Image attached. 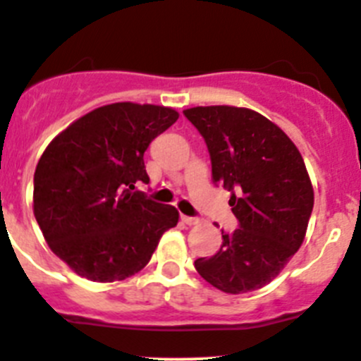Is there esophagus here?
<instances>
[{
	"label": "esophagus",
	"mask_w": 361,
	"mask_h": 361,
	"mask_svg": "<svg viewBox=\"0 0 361 361\" xmlns=\"http://www.w3.org/2000/svg\"><path fill=\"white\" fill-rule=\"evenodd\" d=\"M182 223L189 224V226H192V224H198L200 223V217H191V216H180Z\"/></svg>",
	"instance_id": "1"
}]
</instances>
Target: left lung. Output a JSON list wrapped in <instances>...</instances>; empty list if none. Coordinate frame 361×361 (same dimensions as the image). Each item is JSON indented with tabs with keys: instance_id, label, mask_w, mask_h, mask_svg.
<instances>
[{
	"instance_id": "obj_1",
	"label": "left lung",
	"mask_w": 361,
	"mask_h": 361,
	"mask_svg": "<svg viewBox=\"0 0 361 361\" xmlns=\"http://www.w3.org/2000/svg\"><path fill=\"white\" fill-rule=\"evenodd\" d=\"M205 140L212 180L231 191L238 221L221 249L198 258L200 276L224 293L255 291L279 276L305 237L314 191L297 145L262 114L216 105L184 110Z\"/></svg>"
}]
</instances>
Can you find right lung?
I'll list each match as a JSON object with an SVG mask.
<instances>
[{
  "mask_svg": "<svg viewBox=\"0 0 361 361\" xmlns=\"http://www.w3.org/2000/svg\"><path fill=\"white\" fill-rule=\"evenodd\" d=\"M179 114L169 106L112 103L85 114L49 144L35 172L33 210L49 247L96 283L140 272L176 207L135 191L149 184L144 152Z\"/></svg>",
  "mask_w": 361,
  "mask_h": 361,
  "instance_id": "1",
  "label": "right lung"
}]
</instances>
